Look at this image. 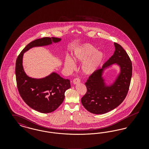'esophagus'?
<instances>
[{
    "label": "esophagus",
    "mask_w": 149,
    "mask_h": 149,
    "mask_svg": "<svg viewBox=\"0 0 149 149\" xmlns=\"http://www.w3.org/2000/svg\"><path fill=\"white\" fill-rule=\"evenodd\" d=\"M80 83V79H79V78H75V79H74V80H73V84H79V83Z\"/></svg>",
    "instance_id": "1"
}]
</instances>
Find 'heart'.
Instances as JSON below:
<instances>
[{
	"mask_svg": "<svg viewBox=\"0 0 149 149\" xmlns=\"http://www.w3.org/2000/svg\"><path fill=\"white\" fill-rule=\"evenodd\" d=\"M105 54L102 51L89 43H84L75 49L72 58L67 56L64 60V66L68 70H72L76 63H81V70L85 75H91L97 70L103 63Z\"/></svg>",
	"mask_w": 149,
	"mask_h": 149,
	"instance_id": "obj_1",
	"label": "heart"
}]
</instances>
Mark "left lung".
Instances as JSON below:
<instances>
[{
    "instance_id": "1",
    "label": "left lung",
    "mask_w": 149,
    "mask_h": 149,
    "mask_svg": "<svg viewBox=\"0 0 149 149\" xmlns=\"http://www.w3.org/2000/svg\"><path fill=\"white\" fill-rule=\"evenodd\" d=\"M114 45L113 55L85 83L87 92L81 99V103L93 114H104L115 109L127 94L132 77V63L120 45L117 43H114ZM113 65H117L119 71L113 81L108 83L104 76L105 72Z\"/></svg>"
}]
</instances>
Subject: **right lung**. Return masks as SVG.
<instances>
[{
	"label": "right lung",
	"instance_id": "1",
	"mask_svg": "<svg viewBox=\"0 0 149 149\" xmlns=\"http://www.w3.org/2000/svg\"><path fill=\"white\" fill-rule=\"evenodd\" d=\"M61 41V38L56 37L37 39L24 47L16 60V81L22 98L31 108L43 113L52 112L61 105L65 93L71 87L70 80L62 78L55 71L44 78L29 77L23 66V55L32 48L47 46Z\"/></svg>",
	"mask_w": 149,
	"mask_h": 149
}]
</instances>
